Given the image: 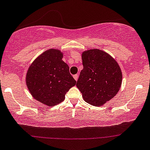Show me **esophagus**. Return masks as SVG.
<instances>
[{
  "label": "esophagus",
  "mask_w": 150,
  "mask_h": 150,
  "mask_svg": "<svg viewBox=\"0 0 150 150\" xmlns=\"http://www.w3.org/2000/svg\"><path fill=\"white\" fill-rule=\"evenodd\" d=\"M78 75H73V78H74V79H75V80H78Z\"/></svg>",
  "instance_id": "34e87169"
}]
</instances>
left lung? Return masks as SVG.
Wrapping results in <instances>:
<instances>
[{
	"label": "left lung",
	"instance_id": "left-lung-1",
	"mask_svg": "<svg viewBox=\"0 0 150 150\" xmlns=\"http://www.w3.org/2000/svg\"><path fill=\"white\" fill-rule=\"evenodd\" d=\"M83 69L76 86L86 102L99 106L117 94L122 83L119 64L103 50L92 49L82 53Z\"/></svg>",
	"mask_w": 150,
	"mask_h": 150
}]
</instances>
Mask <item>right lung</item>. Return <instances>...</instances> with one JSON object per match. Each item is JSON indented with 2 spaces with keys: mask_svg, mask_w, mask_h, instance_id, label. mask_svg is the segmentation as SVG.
Here are the masks:
<instances>
[{
  "mask_svg": "<svg viewBox=\"0 0 150 150\" xmlns=\"http://www.w3.org/2000/svg\"><path fill=\"white\" fill-rule=\"evenodd\" d=\"M62 57L57 49L46 50L31 63L26 73V83L31 95L48 106L62 102L67 91L76 84Z\"/></svg>",
  "mask_w": 150,
  "mask_h": 150,
  "instance_id": "obj_1",
  "label": "right lung"
}]
</instances>
